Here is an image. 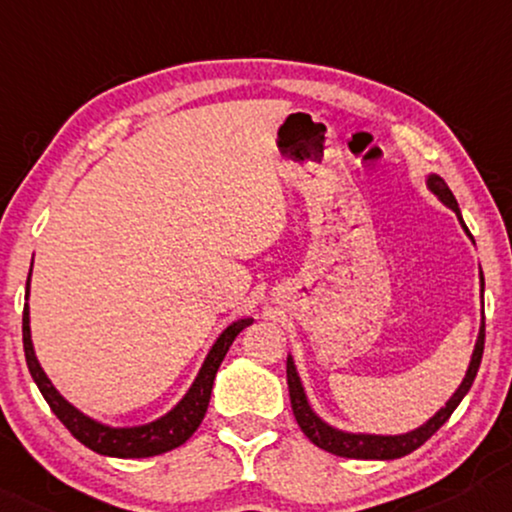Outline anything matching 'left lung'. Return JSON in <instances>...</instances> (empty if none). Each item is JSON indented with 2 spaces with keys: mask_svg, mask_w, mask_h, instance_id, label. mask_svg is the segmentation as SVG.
I'll return each mask as SVG.
<instances>
[{
  "mask_svg": "<svg viewBox=\"0 0 512 512\" xmlns=\"http://www.w3.org/2000/svg\"><path fill=\"white\" fill-rule=\"evenodd\" d=\"M427 187L431 194H436L438 201H443L445 206L455 211L459 225H462L466 236H469L471 243L475 246L469 227L464 225L462 211H459L455 194L450 192L448 183H445L438 174H429ZM482 292H485V278H482V269H480V297H482ZM482 350H485V315H482V320H480V331H478V338H475V348H473L469 369H466V376L462 383H459L455 394L445 401V406L441 410H436V415H431L427 422L420 424V427L413 431H406V434H394V436L359 434V431H343V429L331 427L329 422L322 420V417L313 410L311 401H308V397H306L304 383H301V378H299L294 357L287 355V387H290L292 413H294V417H297L301 431H304V434L311 438L318 448L331 452V455L348 457V459H399V457L410 455V452L420 448V445L427 441V438L434 436L436 431L441 429L445 422H448V417L455 413V408L462 403L466 394H469L473 380H475V376H478Z\"/></svg>",
  "mask_w": 512,
  "mask_h": 512,
  "instance_id": "8db88e82",
  "label": "left lung"
}]
</instances>
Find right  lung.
Segmentation results:
<instances>
[{
  "mask_svg": "<svg viewBox=\"0 0 512 512\" xmlns=\"http://www.w3.org/2000/svg\"><path fill=\"white\" fill-rule=\"evenodd\" d=\"M30 278H32V269H30V276H27V292H25L27 299H30ZM253 322H255L253 318L234 320L232 325L215 338V343L211 345V350H208L204 364H201L197 378H194L190 390L185 392V397L178 401L169 413H164L153 422L134 424V427H113V424L99 422L95 417L85 415L83 410H78L74 403H69L60 392H57V387L50 383L46 371L41 369L37 352H34L32 329H30V304H25V311H23V345H25L27 369H30L34 383H37L50 410H53V413L60 417L64 427L71 431V436L78 438L85 448L95 450L97 455L120 457V459H141V457H155V455H162V452L174 450L178 445H183L194 431H197V427L206 415L208 401H211L215 373H218L229 345L234 343V338L239 336L243 329L253 325Z\"/></svg>",
  "mask_w": 512,
  "mask_h": 512,
  "instance_id": "right-lung-1",
  "label": "right lung"
}]
</instances>
